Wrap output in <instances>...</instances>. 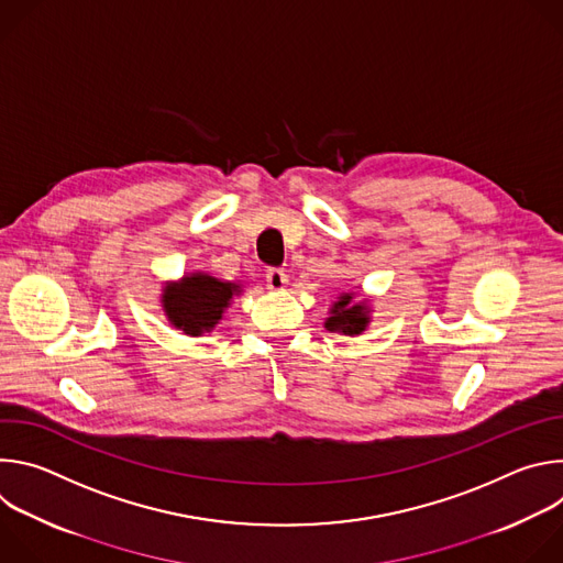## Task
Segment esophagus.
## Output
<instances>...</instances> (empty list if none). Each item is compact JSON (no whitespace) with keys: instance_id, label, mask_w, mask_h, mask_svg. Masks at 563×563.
Listing matches in <instances>:
<instances>
[{"instance_id":"34e87169","label":"esophagus","mask_w":563,"mask_h":563,"mask_svg":"<svg viewBox=\"0 0 563 563\" xmlns=\"http://www.w3.org/2000/svg\"><path fill=\"white\" fill-rule=\"evenodd\" d=\"M265 278H267V287H269V289H274V291L285 289V287H287V283H289V278H287L285 269H276V267H269V269H267V274H265Z\"/></svg>"}]
</instances>
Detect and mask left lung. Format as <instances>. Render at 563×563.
Instances as JSON below:
<instances>
[{"label": "left lung", "mask_w": 563, "mask_h": 563, "mask_svg": "<svg viewBox=\"0 0 563 563\" xmlns=\"http://www.w3.org/2000/svg\"><path fill=\"white\" fill-rule=\"evenodd\" d=\"M369 325V305L354 302V294H341L330 309V318L325 320V328L330 332L343 334H363Z\"/></svg>", "instance_id": "8db88e82"}]
</instances>
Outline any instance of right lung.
Returning <instances> with one entry per match:
<instances>
[{
    "instance_id": "add662e5",
    "label": "right lung",
    "mask_w": 563,
    "mask_h": 563,
    "mask_svg": "<svg viewBox=\"0 0 563 563\" xmlns=\"http://www.w3.org/2000/svg\"><path fill=\"white\" fill-rule=\"evenodd\" d=\"M235 294H240V285L196 272L163 289V307L174 328L189 336H202L218 325Z\"/></svg>"
}]
</instances>
